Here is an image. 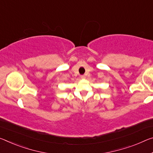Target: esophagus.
I'll list each match as a JSON object with an SVG mask.
<instances>
[{
	"label": "esophagus",
	"mask_w": 153,
	"mask_h": 153,
	"mask_svg": "<svg viewBox=\"0 0 153 153\" xmlns=\"http://www.w3.org/2000/svg\"><path fill=\"white\" fill-rule=\"evenodd\" d=\"M81 78L82 79H85L86 78V76H84V75H83V76H81Z\"/></svg>",
	"instance_id": "esophagus-1"
}]
</instances>
